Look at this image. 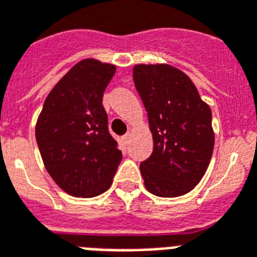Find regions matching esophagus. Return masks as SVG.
Instances as JSON below:
<instances>
[{"label":"esophagus","mask_w":257,"mask_h":257,"mask_svg":"<svg viewBox=\"0 0 257 257\" xmlns=\"http://www.w3.org/2000/svg\"><path fill=\"white\" fill-rule=\"evenodd\" d=\"M130 138H131L130 133H127V134L123 135V137H122V143H123V145H128V142H130Z\"/></svg>","instance_id":"1"}]
</instances>
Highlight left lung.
I'll return each instance as SVG.
<instances>
[{"instance_id": "8db88e82", "label": "left lung", "mask_w": 257, "mask_h": 257, "mask_svg": "<svg viewBox=\"0 0 257 257\" xmlns=\"http://www.w3.org/2000/svg\"><path fill=\"white\" fill-rule=\"evenodd\" d=\"M134 84L153 134V153L141 162L145 186L158 197L190 192L212 158V111L182 71L168 64L134 67Z\"/></svg>"}]
</instances>
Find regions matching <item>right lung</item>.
Returning <instances> with one entry per match:
<instances>
[{"mask_svg": "<svg viewBox=\"0 0 257 257\" xmlns=\"http://www.w3.org/2000/svg\"><path fill=\"white\" fill-rule=\"evenodd\" d=\"M114 73L112 64L79 61L49 92L37 119L36 141L45 169L71 196L106 192L122 161L101 103Z\"/></svg>", "mask_w": 257, "mask_h": 257, "instance_id": "obj_1", "label": "right lung"}]
</instances>
